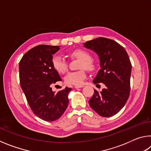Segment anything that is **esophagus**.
Returning <instances> with one entry per match:
<instances>
[{"label":"esophagus","instance_id":"esophagus-1","mask_svg":"<svg viewBox=\"0 0 151 151\" xmlns=\"http://www.w3.org/2000/svg\"><path fill=\"white\" fill-rule=\"evenodd\" d=\"M83 87H84L83 85H76L75 86V88H83Z\"/></svg>","mask_w":151,"mask_h":151}]
</instances>
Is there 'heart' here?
Wrapping results in <instances>:
<instances>
[{
	"label": "heart",
	"instance_id": "obj_1",
	"mask_svg": "<svg viewBox=\"0 0 151 151\" xmlns=\"http://www.w3.org/2000/svg\"><path fill=\"white\" fill-rule=\"evenodd\" d=\"M70 55L73 57L77 58L81 60L80 68H85L86 69H93L94 65L91 61V56L86 50L83 49H76L70 52ZM52 65L59 73H65L68 68L67 62L60 55H55L52 58ZM86 77V73L85 69L78 71H73L66 74L65 76V82L67 85H81Z\"/></svg>",
	"mask_w": 151,
	"mask_h": 151
}]
</instances>
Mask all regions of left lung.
I'll return each instance as SVG.
<instances>
[{"instance_id":"8db88e82","label":"left lung","mask_w":151,"mask_h":151,"mask_svg":"<svg viewBox=\"0 0 151 151\" xmlns=\"http://www.w3.org/2000/svg\"><path fill=\"white\" fill-rule=\"evenodd\" d=\"M84 47L95 52L100 60L101 69L93 81L96 85L102 83L106 87L94 90L88 103L99 115L109 117L121 111L130 94L132 65L123 47L113 40L104 37L86 41Z\"/></svg>"}]
</instances>
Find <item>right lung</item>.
<instances>
[{
    "mask_svg": "<svg viewBox=\"0 0 151 151\" xmlns=\"http://www.w3.org/2000/svg\"><path fill=\"white\" fill-rule=\"evenodd\" d=\"M59 46L38 45L27 52L19 63L20 86L30 109L36 116L45 121H54L63 115L68 104L71 88L55 93L51 86L61 81L52 65V55Z\"/></svg>",
    "mask_w": 151,
    "mask_h": 151,
    "instance_id": "right-lung-1",
    "label": "right lung"
}]
</instances>
